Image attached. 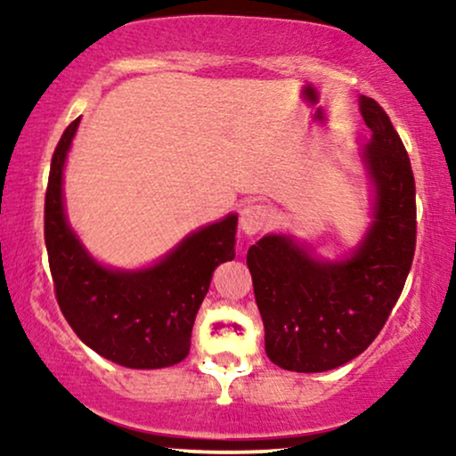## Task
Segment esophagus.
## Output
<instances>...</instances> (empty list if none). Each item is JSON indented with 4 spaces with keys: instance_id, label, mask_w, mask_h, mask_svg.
I'll return each mask as SVG.
<instances>
[{
    "instance_id": "obj_1",
    "label": "esophagus",
    "mask_w": 456,
    "mask_h": 456,
    "mask_svg": "<svg viewBox=\"0 0 456 456\" xmlns=\"http://www.w3.org/2000/svg\"><path fill=\"white\" fill-rule=\"evenodd\" d=\"M270 220H272L270 209L261 203H248L240 209V228L242 232L248 236L259 234L261 230H265Z\"/></svg>"
}]
</instances>
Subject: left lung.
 <instances>
[{
	"label": "left lung",
	"mask_w": 456,
	"mask_h": 456,
	"mask_svg": "<svg viewBox=\"0 0 456 456\" xmlns=\"http://www.w3.org/2000/svg\"><path fill=\"white\" fill-rule=\"evenodd\" d=\"M371 130L363 161L373 184V222L348 259L320 261L290 236L267 234L248 248L265 353L289 371L340 367L376 340L401 297L415 255V178L382 105L361 95Z\"/></svg>",
	"instance_id": "obj_1"
}]
</instances>
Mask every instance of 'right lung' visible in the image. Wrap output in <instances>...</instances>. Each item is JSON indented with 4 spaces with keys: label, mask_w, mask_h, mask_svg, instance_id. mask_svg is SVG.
Segmentation results:
<instances>
[{
    "label": "right lung",
    "mask_w": 456,
    "mask_h": 456,
    "mask_svg": "<svg viewBox=\"0 0 456 456\" xmlns=\"http://www.w3.org/2000/svg\"><path fill=\"white\" fill-rule=\"evenodd\" d=\"M77 118L52 158L45 192V247L55 298L80 340L102 357L130 370H159L189 354L192 323L209 290L211 273L234 259L239 216L186 236L151 267L136 272L97 264L68 226L61 174Z\"/></svg>",
    "instance_id": "right-lung-1"
}]
</instances>
